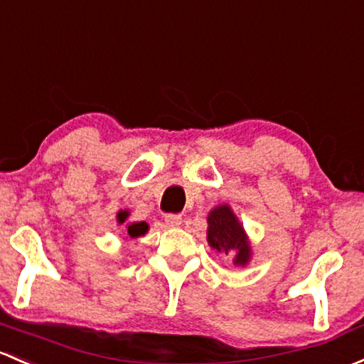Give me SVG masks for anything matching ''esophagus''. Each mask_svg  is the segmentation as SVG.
Returning <instances> with one entry per match:
<instances>
[{"instance_id": "obj_1", "label": "esophagus", "mask_w": 364, "mask_h": 364, "mask_svg": "<svg viewBox=\"0 0 364 364\" xmlns=\"http://www.w3.org/2000/svg\"><path fill=\"white\" fill-rule=\"evenodd\" d=\"M164 220H166V223L169 225V227H178V225H181L183 218H181V214L169 213V214H166V216H164Z\"/></svg>"}]
</instances>
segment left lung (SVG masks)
I'll return each instance as SVG.
<instances>
[{
    "label": "left lung",
    "mask_w": 364,
    "mask_h": 364,
    "mask_svg": "<svg viewBox=\"0 0 364 364\" xmlns=\"http://www.w3.org/2000/svg\"><path fill=\"white\" fill-rule=\"evenodd\" d=\"M208 221L209 246L218 252H223V255H233V263H237V265H246L251 255L250 242L244 235L242 225L237 221L230 208L220 205L211 211Z\"/></svg>",
    "instance_id": "left-lung-1"
}]
</instances>
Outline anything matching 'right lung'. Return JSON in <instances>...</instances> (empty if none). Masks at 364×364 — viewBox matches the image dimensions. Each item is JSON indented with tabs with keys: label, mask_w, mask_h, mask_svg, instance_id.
<instances>
[{
	"label": "right lung",
	"mask_w": 364,
	"mask_h": 364,
	"mask_svg": "<svg viewBox=\"0 0 364 364\" xmlns=\"http://www.w3.org/2000/svg\"><path fill=\"white\" fill-rule=\"evenodd\" d=\"M127 214H129L127 211L118 213V221H120V223H124L125 218H127ZM146 230H148V225L144 223V221H141V223H132V225H129V227H127V232H129V235H131V237L144 235Z\"/></svg>",
	"instance_id": "add662e5"
}]
</instances>
